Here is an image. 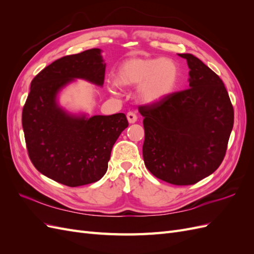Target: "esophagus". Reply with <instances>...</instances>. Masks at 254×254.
I'll use <instances>...</instances> for the list:
<instances>
[{
  "label": "esophagus",
  "mask_w": 254,
  "mask_h": 254,
  "mask_svg": "<svg viewBox=\"0 0 254 254\" xmlns=\"http://www.w3.org/2000/svg\"><path fill=\"white\" fill-rule=\"evenodd\" d=\"M127 119H128V122L130 123V124H133V123H135L137 121V115L134 112L130 111L127 113Z\"/></svg>",
  "instance_id": "esophagus-1"
}]
</instances>
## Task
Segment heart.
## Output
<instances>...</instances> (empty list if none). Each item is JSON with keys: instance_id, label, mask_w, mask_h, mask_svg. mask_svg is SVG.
Segmentation results:
<instances>
[{"instance_id": "1", "label": "heart", "mask_w": 254, "mask_h": 254, "mask_svg": "<svg viewBox=\"0 0 254 254\" xmlns=\"http://www.w3.org/2000/svg\"><path fill=\"white\" fill-rule=\"evenodd\" d=\"M180 79L178 64L171 58H130L123 63L117 74L121 86H138L137 93L144 103H157L170 95ZM110 90L115 93V87Z\"/></svg>"}]
</instances>
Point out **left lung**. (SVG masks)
Returning a JSON list of instances; mask_svg holds the SVG:
<instances>
[{
  "label": "left lung",
  "mask_w": 254,
  "mask_h": 254,
  "mask_svg": "<svg viewBox=\"0 0 254 254\" xmlns=\"http://www.w3.org/2000/svg\"><path fill=\"white\" fill-rule=\"evenodd\" d=\"M190 88L140 106L145 166L157 178L190 186L217 170L226 156L234 110L219 76L190 54Z\"/></svg>",
  "instance_id": "obj_1"
}]
</instances>
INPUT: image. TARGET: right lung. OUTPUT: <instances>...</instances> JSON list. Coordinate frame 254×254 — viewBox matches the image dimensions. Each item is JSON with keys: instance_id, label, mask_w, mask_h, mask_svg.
<instances>
[{"instance_id": "right-lung-1", "label": "right lung", "mask_w": 254, "mask_h": 254, "mask_svg": "<svg viewBox=\"0 0 254 254\" xmlns=\"http://www.w3.org/2000/svg\"><path fill=\"white\" fill-rule=\"evenodd\" d=\"M101 50L91 49L54 61L38 73L22 111L28 157L50 179L66 187L98 181L108 168L111 150L128 127L124 113L73 117L59 108V90L74 78L103 86Z\"/></svg>"}]
</instances>
